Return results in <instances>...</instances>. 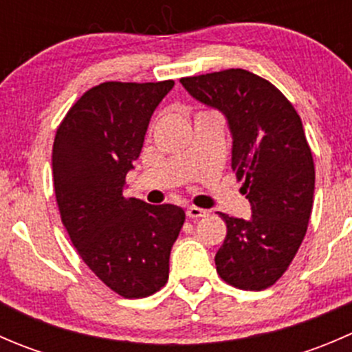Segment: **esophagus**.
Here are the masks:
<instances>
[{"label": "esophagus", "mask_w": 352, "mask_h": 352, "mask_svg": "<svg viewBox=\"0 0 352 352\" xmlns=\"http://www.w3.org/2000/svg\"><path fill=\"white\" fill-rule=\"evenodd\" d=\"M186 212L190 219H197V218H204V216H208V211L202 208H197V206H189Z\"/></svg>", "instance_id": "1"}]
</instances>
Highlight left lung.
<instances>
[{"mask_svg": "<svg viewBox=\"0 0 352 352\" xmlns=\"http://www.w3.org/2000/svg\"><path fill=\"white\" fill-rule=\"evenodd\" d=\"M180 83L190 97L225 116L233 140L232 168L243 180L252 209L248 219L219 212L226 239L216 252V271L239 289H265L289 267L310 221L315 166L303 124L274 85L247 69Z\"/></svg>", "mask_w": 352, "mask_h": 352, "instance_id": "obj_1", "label": "left lung"}]
</instances>
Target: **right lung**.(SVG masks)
<instances>
[{
    "label": "right lung",
    "instance_id": "1",
    "mask_svg": "<svg viewBox=\"0 0 352 352\" xmlns=\"http://www.w3.org/2000/svg\"><path fill=\"white\" fill-rule=\"evenodd\" d=\"M173 81L90 88L66 113L52 148L54 192L71 242L100 281L124 298L165 286L182 208L124 197L151 116Z\"/></svg>",
    "mask_w": 352,
    "mask_h": 352
}]
</instances>
